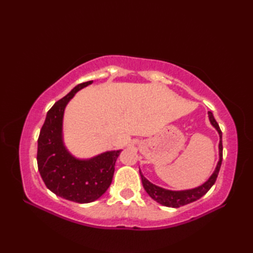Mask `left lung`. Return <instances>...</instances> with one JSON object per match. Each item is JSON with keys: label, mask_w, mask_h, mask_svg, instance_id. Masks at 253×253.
<instances>
[{"label": "left lung", "mask_w": 253, "mask_h": 253, "mask_svg": "<svg viewBox=\"0 0 253 253\" xmlns=\"http://www.w3.org/2000/svg\"><path fill=\"white\" fill-rule=\"evenodd\" d=\"M209 117H210V122H211L212 125L216 128V130L219 133V161L217 163V166L212 176L210 177L209 180L207 182H204L203 185L199 186L198 188H195V189H190V190H182V191H171V190H166L163 189V188L155 186L151 184L149 180H147L142 174L140 173L141 176V181L144 190L148 192V195L151 197L153 200L157 202L161 203L162 206L165 207H169V208H179L182 206H186L188 203H191L193 201L200 199L202 196L206 195V193L211 189V187L214 185V182L216 181L217 175L219 169H221L222 165V160H223V144H222V131L219 129V126L217 122L214 118L213 114L211 112H209Z\"/></svg>", "instance_id": "1"}]
</instances>
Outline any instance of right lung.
<instances>
[{
  "mask_svg": "<svg viewBox=\"0 0 253 253\" xmlns=\"http://www.w3.org/2000/svg\"><path fill=\"white\" fill-rule=\"evenodd\" d=\"M90 84L92 80L79 84L51 107L38 138V169L45 186L56 196L77 203L92 202L107 190L121 153L117 150L90 160H77L64 147V110L74 94Z\"/></svg>",
  "mask_w": 253,
  "mask_h": 253,
  "instance_id": "obj_1",
  "label": "right lung"
}]
</instances>
